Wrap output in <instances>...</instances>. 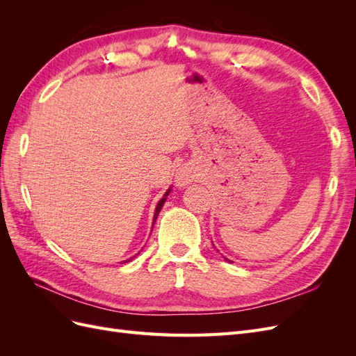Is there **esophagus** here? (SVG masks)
<instances>
[{
	"label": "esophagus",
	"mask_w": 356,
	"mask_h": 356,
	"mask_svg": "<svg viewBox=\"0 0 356 356\" xmlns=\"http://www.w3.org/2000/svg\"><path fill=\"white\" fill-rule=\"evenodd\" d=\"M193 181V172L188 166H182L178 169L177 177H175V182L178 187H186L187 184Z\"/></svg>",
	"instance_id": "1"
}]
</instances>
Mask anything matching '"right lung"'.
<instances>
[{
    "mask_svg": "<svg viewBox=\"0 0 356 356\" xmlns=\"http://www.w3.org/2000/svg\"><path fill=\"white\" fill-rule=\"evenodd\" d=\"M169 191H170V188L165 193L163 199H160V200H159V203H157V208H156V212H154V221H153V222H156V220H157V215H159V212L161 211V207H163V203L166 202V196L169 195ZM131 260H132V258H129V260H126V261H123V263H127V261H131Z\"/></svg>",
    "mask_w": 356,
    "mask_h": 356,
    "instance_id": "add662e5",
    "label": "right lung"
}]
</instances>
